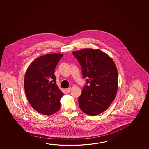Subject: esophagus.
Listing matches in <instances>:
<instances>
[{
    "label": "esophagus",
    "mask_w": 149,
    "mask_h": 149,
    "mask_svg": "<svg viewBox=\"0 0 149 149\" xmlns=\"http://www.w3.org/2000/svg\"><path fill=\"white\" fill-rule=\"evenodd\" d=\"M70 90H71V88H67L65 89V91H66L67 93H69V92H70Z\"/></svg>",
    "instance_id": "obj_1"
}]
</instances>
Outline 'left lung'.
<instances>
[{
	"instance_id": "left-lung-1",
	"label": "left lung",
	"mask_w": 149,
	"mask_h": 149,
	"mask_svg": "<svg viewBox=\"0 0 149 149\" xmlns=\"http://www.w3.org/2000/svg\"><path fill=\"white\" fill-rule=\"evenodd\" d=\"M82 67L83 77L87 78L78 98L81 111L90 116L104 112L117 93L118 73L114 61L98 49L84 48L72 52Z\"/></svg>"
}]
</instances>
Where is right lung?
Masks as SVG:
<instances>
[{
	"label": "right lung",
	"instance_id": "add662e5",
	"mask_svg": "<svg viewBox=\"0 0 149 149\" xmlns=\"http://www.w3.org/2000/svg\"><path fill=\"white\" fill-rule=\"evenodd\" d=\"M63 55L52 53L37 58L26 71L24 87L29 103L38 113L51 115L61 107L63 93L56 85L55 69Z\"/></svg>",
	"mask_w": 149,
	"mask_h": 149
}]
</instances>
